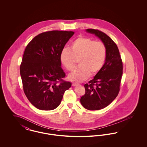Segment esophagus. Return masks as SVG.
Masks as SVG:
<instances>
[{"instance_id":"obj_1","label":"esophagus","mask_w":147,"mask_h":147,"mask_svg":"<svg viewBox=\"0 0 147 147\" xmlns=\"http://www.w3.org/2000/svg\"><path fill=\"white\" fill-rule=\"evenodd\" d=\"M79 84L78 83H72V86H77V85H78Z\"/></svg>"}]
</instances>
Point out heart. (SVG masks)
Masks as SVG:
<instances>
[{
  "mask_svg": "<svg viewBox=\"0 0 147 147\" xmlns=\"http://www.w3.org/2000/svg\"><path fill=\"white\" fill-rule=\"evenodd\" d=\"M107 55L105 44L85 37H79L71 43L69 49H63L59 56L61 63L68 71L75 67L76 59L79 65L68 76L71 81L82 82L102 68Z\"/></svg>",
  "mask_w": 147,
  "mask_h": 147,
  "instance_id": "obj_1",
  "label": "heart"
}]
</instances>
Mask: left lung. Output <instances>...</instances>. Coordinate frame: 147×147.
<instances>
[{
    "label": "left lung",
    "instance_id": "left-lung-1",
    "mask_svg": "<svg viewBox=\"0 0 147 147\" xmlns=\"http://www.w3.org/2000/svg\"><path fill=\"white\" fill-rule=\"evenodd\" d=\"M86 31L98 37L107 49L102 68L88 84L84 85L85 94L80 98L81 104L84 108L98 110L110 104L118 95L123 64L119 49L109 36L95 29L88 28Z\"/></svg>",
    "mask_w": 147,
    "mask_h": 147
}]
</instances>
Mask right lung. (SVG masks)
I'll return each mask as SVG.
<instances>
[{
    "instance_id": "add662e5",
    "label": "right lung",
    "mask_w": 147,
    "mask_h": 147,
    "mask_svg": "<svg viewBox=\"0 0 147 147\" xmlns=\"http://www.w3.org/2000/svg\"><path fill=\"white\" fill-rule=\"evenodd\" d=\"M73 31H51L35 36L25 49L20 65L24 91L37 109L52 110L71 86L64 81L60 53Z\"/></svg>"
}]
</instances>
